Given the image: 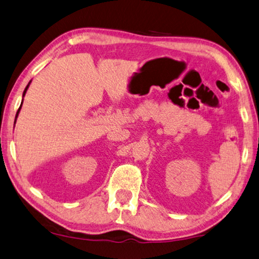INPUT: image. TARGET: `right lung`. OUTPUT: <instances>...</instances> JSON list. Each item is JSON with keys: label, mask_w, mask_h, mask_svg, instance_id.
I'll use <instances>...</instances> for the list:
<instances>
[{"label": "right lung", "mask_w": 259, "mask_h": 259, "mask_svg": "<svg viewBox=\"0 0 259 259\" xmlns=\"http://www.w3.org/2000/svg\"><path fill=\"white\" fill-rule=\"evenodd\" d=\"M30 83H31V80L29 81L28 85L26 86V89H25V91H24V93H22V100H21V104H20V107H19V109H18V111H17V115H16V120H17V118H18V115H19V111H20V109H21L22 102H24V97H25V94H26V92H27V90H28V88H29V84H30ZM16 120H15V124H16Z\"/></svg>", "instance_id": "right-lung-1"}]
</instances>
